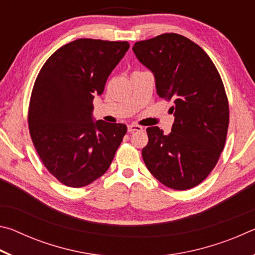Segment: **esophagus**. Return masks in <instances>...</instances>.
<instances>
[{"mask_svg": "<svg viewBox=\"0 0 255 255\" xmlns=\"http://www.w3.org/2000/svg\"><path fill=\"white\" fill-rule=\"evenodd\" d=\"M143 130V127L139 126V125H135V124H131L128 126V131L129 132H133V131H140Z\"/></svg>", "mask_w": 255, "mask_h": 255, "instance_id": "1", "label": "esophagus"}]
</instances>
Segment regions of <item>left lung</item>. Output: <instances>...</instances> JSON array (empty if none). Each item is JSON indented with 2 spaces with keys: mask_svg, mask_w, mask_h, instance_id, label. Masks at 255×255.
<instances>
[{
  "mask_svg": "<svg viewBox=\"0 0 255 255\" xmlns=\"http://www.w3.org/2000/svg\"><path fill=\"white\" fill-rule=\"evenodd\" d=\"M132 50L154 74L158 97L173 101L169 135L146 129L144 162L166 187L191 189L209 175L225 146L230 108L222 77L206 51L178 33L137 41Z\"/></svg>",
  "mask_w": 255,
  "mask_h": 255,
  "instance_id": "8db88e82",
  "label": "left lung"
}]
</instances>
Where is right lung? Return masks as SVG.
<instances>
[{
    "label": "right lung",
    "instance_id": "add662e5",
    "mask_svg": "<svg viewBox=\"0 0 255 255\" xmlns=\"http://www.w3.org/2000/svg\"><path fill=\"white\" fill-rule=\"evenodd\" d=\"M128 49L127 41H71L46 60L34 82L30 136L46 169L67 187L105 174L126 135V125L94 122L92 112L94 97Z\"/></svg>",
    "mask_w": 255,
    "mask_h": 255
}]
</instances>
